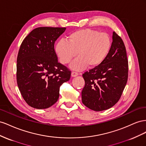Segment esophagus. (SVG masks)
I'll return each instance as SVG.
<instances>
[{
	"label": "esophagus",
	"mask_w": 146,
	"mask_h": 146,
	"mask_svg": "<svg viewBox=\"0 0 146 146\" xmlns=\"http://www.w3.org/2000/svg\"><path fill=\"white\" fill-rule=\"evenodd\" d=\"M71 74H72V77H75V76L78 75V73L77 72H73Z\"/></svg>",
	"instance_id": "34e87169"
}]
</instances>
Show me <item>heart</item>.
<instances>
[{
  "label": "heart",
  "mask_w": 146,
  "mask_h": 146,
  "mask_svg": "<svg viewBox=\"0 0 146 146\" xmlns=\"http://www.w3.org/2000/svg\"><path fill=\"white\" fill-rule=\"evenodd\" d=\"M110 36L105 32L86 29L72 32L67 41L60 40L56 44L55 51L62 64L71 63V69L81 71L87 65L95 68L101 65L108 56L111 48Z\"/></svg>",
  "instance_id": "heart-1"
}]
</instances>
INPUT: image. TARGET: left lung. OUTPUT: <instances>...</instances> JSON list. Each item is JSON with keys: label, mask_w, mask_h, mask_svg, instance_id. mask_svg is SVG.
Wrapping results in <instances>:
<instances>
[{"label": "left lung", "mask_w": 146, "mask_h": 146, "mask_svg": "<svg viewBox=\"0 0 146 146\" xmlns=\"http://www.w3.org/2000/svg\"><path fill=\"white\" fill-rule=\"evenodd\" d=\"M126 49L115 32L109 54L103 63L82 74L85 81L82 102L89 109L102 111L110 109L119 100L128 80Z\"/></svg>", "instance_id": "1"}]
</instances>
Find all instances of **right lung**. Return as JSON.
I'll list each match as a JSON object with an SVG mask.
<instances>
[{"instance_id": "add662e5", "label": "right lung", "mask_w": 146, "mask_h": 146, "mask_svg": "<svg viewBox=\"0 0 146 146\" xmlns=\"http://www.w3.org/2000/svg\"><path fill=\"white\" fill-rule=\"evenodd\" d=\"M65 27H37L21 45L16 65L18 88L28 105L46 109L56 103L60 86L70 80L71 72L58 62L56 40Z\"/></svg>"}]
</instances>
